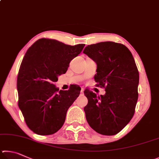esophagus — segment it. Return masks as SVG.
<instances>
[{
  "instance_id": "34e87169",
  "label": "esophagus",
  "mask_w": 159,
  "mask_h": 159,
  "mask_svg": "<svg viewBox=\"0 0 159 159\" xmlns=\"http://www.w3.org/2000/svg\"><path fill=\"white\" fill-rule=\"evenodd\" d=\"M84 89H83V88H82V89H81V93H82V94H83V93H84Z\"/></svg>"
}]
</instances>
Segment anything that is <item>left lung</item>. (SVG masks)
Masks as SVG:
<instances>
[{"label":"left lung","instance_id":"1","mask_svg":"<svg viewBox=\"0 0 159 159\" xmlns=\"http://www.w3.org/2000/svg\"><path fill=\"white\" fill-rule=\"evenodd\" d=\"M83 53L97 64L94 80L105 95L84 91L86 119L100 134H117L131 120L138 98L139 72L130 50L124 44L102 42L85 47Z\"/></svg>","mask_w":159,"mask_h":159}]
</instances>
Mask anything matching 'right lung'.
Segmentation results:
<instances>
[{
    "instance_id": "obj_1",
    "label": "right lung",
    "mask_w": 159,
    "mask_h": 159,
    "mask_svg": "<svg viewBox=\"0 0 159 159\" xmlns=\"http://www.w3.org/2000/svg\"><path fill=\"white\" fill-rule=\"evenodd\" d=\"M84 46L41 38L25 54L16 82L18 105L28 127L36 134H54L65 122L67 111L81 88L73 85L68 91H59L54 83Z\"/></svg>"
}]
</instances>
